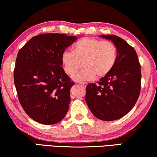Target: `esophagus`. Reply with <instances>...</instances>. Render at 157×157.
<instances>
[{
	"instance_id": "obj_1",
	"label": "esophagus",
	"mask_w": 157,
	"mask_h": 157,
	"mask_svg": "<svg viewBox=\"0 0 157 157\" xmlns=\"http://www.w3.org/2000/svg\"><path fill=\"white\" fill-rule=\"evenodd\" d=\"M79 84L81 85V86H83V87H86V86L87 83H85V82H81V83H79Z\"/></svg>"
}]
</instances>
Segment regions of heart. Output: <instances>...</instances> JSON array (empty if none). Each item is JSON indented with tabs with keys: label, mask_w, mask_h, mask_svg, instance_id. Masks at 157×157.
Listing matches in <instances>:
<instances>
[{
	"label": "heart",
	"mask_w": 157,
	"mask_h": 157,
	"mask_svg": "<svg viewBox=\"0 0 157 157\" xmlns=\"http://www.w3.org/2000/svg\"><path fill=\"white\" fill-rule=\"evenodd\" d=\"M117 59V47L112 42L94 38H81L72 47V52L61 55V63L66 74L73 76L81 67V71L73 77L74 81H90L106 76L112 70Z\"/></svg>",
	"instance_id": "1"
}]
</instances>
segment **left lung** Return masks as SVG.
I'll return each instance as SVG.
<instances>
[{
	"instance_id": "left-lung-1",
	"label": "left lung",
	"mask_w": 157,
	"mask_h": 157,
	"mask_svg": "<svg viewBox=\"0 0 157 157\" xmlns=\"http://www.w3.org/2000/svg\"><path fill=\"white\" fill-rule=\"evenodd\" d=\"M100 37L117 47V62L98 84L87 85L85 100L94 117L111 121L125 116L136 103L141 90V66L136 51L126 40L114 35Z\"/></svg>"
}]
</instances>
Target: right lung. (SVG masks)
<instances>
[{
  "instance_id": "add662e5",
  "label": "right lung",
  "mask_w": 157,
  "mask_h": 157,
  "mask_svg": "<svg viewBox=\"0 0 157 157\" xmlns=\"http://www.w3.org/2000/svg\"><path fill=\"white\" fill-rule=\"evenodd\" d=\"M77 40L63 33H44L31 38L17 55L14 83L25 113L38 123L56 124L69 109L74 84L62 67L61 55Z\"/></svg>"
}]
</instances>
